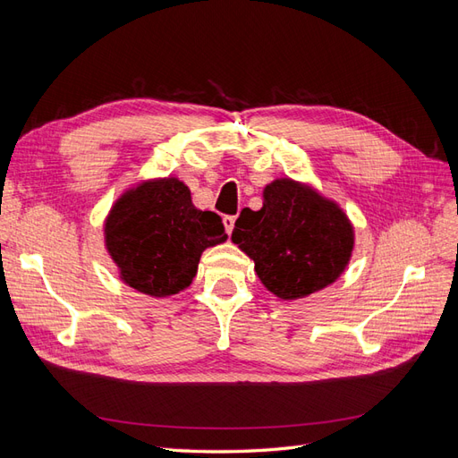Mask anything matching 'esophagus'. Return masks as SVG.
<instances>
[{"label": "esophagus", "instance_id": "esophagus-1", "mask_svg": "<svg viewBox=\"0 0 458 458\" xmlns=\"http://www.w3.org/2000/svg\"><path fill=\"white\" fill-rule=\"evenodd\" d=\"M224 225H225L227 234H231L233 229H234V216H225V217H224Z\"/></svg>", "mask_w": 458, "mask_h": 458}]
</instances>
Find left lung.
Returning a JSON list of instances; mask_svg holds the SVG:
<instances>
[{
	"label": "left lung",
	"mask_w": 458,
	"mask_h": 458,
	"mask_svg": "<svg viewBox=\"0 0 458 458\" xmlns=\"http://www.w3.org/2000/svg\"><path fill=\"white\" fill-rule=\"evenodd\" d=\"M231 239L256 263L267 290L296 300L338 279L353 248V231L336 204L290 179L263 191L258 212L244 208Z\"/></svg>",
	"instance_id": "obj_1"
}]
</instances>
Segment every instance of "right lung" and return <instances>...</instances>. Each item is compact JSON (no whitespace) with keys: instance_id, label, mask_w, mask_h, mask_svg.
<instances>
[{"instance_id":"right-lung-1","label":"right lung","mask_w":458,"mask_h":458,"mask_svg":"<svg viewBox=\"0 0 458 458\" xmlns=\"http://www.w3.org/2000/svg\"><path fill=\"white\" fill-rule=\"evenodd\" d=\"M105 233L122 279L158 298L189 286L204 248L227 239L221 217L197 210L189 189L170 177L126 192L110 212Z\"/></svg>"}]
</instances>
